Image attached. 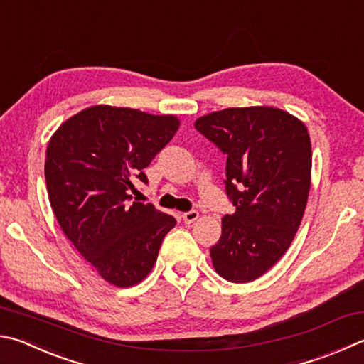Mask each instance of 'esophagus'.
<instances>
[{
  "instance_id": "34e87169",
  "label": "esophagus",
  "mask_w": 364,
  "mask_h": 364,
  "mask_svg": "<svg viewBox=\"0 0 364 364\" xmlns=\"http://www.w3.org/2000/svg\"><path fill=\"white\" fill-rule=\"evenodd\" d=\"M197 218H199V211L197 210H191V211H186V213H183V221L186 224L194 223Z\"/></svg>"
}]
</instances>
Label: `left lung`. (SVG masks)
Here are the masks:
<instances>
[{"label": "left lung", "mask_w": 364, "mask_h": 364, "mask_svg": "<svg viewBox=\"0 0 364 364\" xmlns=\"http://www.w3.org/2000/svg\"><path fill=\"white\" fill-rule=\"evenodd\" d=\"M194 127L228 156L224 184L235 207L210 248L213 267L229 282H253L280 259L299 229L312 173L309 132L299 119L270 107L216 111Z\"/></svg>", "instance_id": "left-lung-1"}]
</instances>
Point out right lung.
<instances>
[{"label":"right lung","mask_w":364,"mask_h":364,"mask_svg":"<svg viewBox=\"0 0 364 364\" xmlns=\"http://www.w3.org/2000/svg\"><path fill=\"white\" fill-rule=\"evenodd\" d=\"M180 127L175 116L98 105L63 122L46 151V184L63 234L105 280L136 285L146 277L171 215L132 202L134 180Z\"/></svg>","instance_id":"1"}]
</instances>
